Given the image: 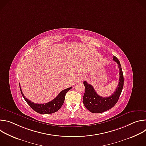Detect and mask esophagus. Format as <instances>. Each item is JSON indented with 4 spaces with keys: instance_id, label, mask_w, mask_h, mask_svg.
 <instances>
[{
    "instance_id": "esophagus-1",
    "label": "esophagus",
    "mask_w": 146,
    "mask_h": 146,
    "mask_svg": "<svg viewBox=\"0 0 146 146\" xmlns=\"http://www.w3.org/2000/svg\"><path fill=\"white\" fill-rule=\"evenodd\" d=\"M84 78V77L83 76H79L78 77V78H77V81H78V82H81L83 79Z\"/></svg>"
}]
</instances>
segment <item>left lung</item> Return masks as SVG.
<instances>
[{
  "instance_id": "1",
  "label": "left lung",
  "mask_w": 146,
  "mask_h": 146,
  "mask_svg": "<svg viewBox=\"0 0 146 146\" xmlns=\"http://www.w3.org/2000/svg\"><path fill=\"white\" fill-rule=\"evenodd\" d=\"M113 60L117 62L119 70V78L118 86L114 92L109 97H102L97 94L94 87L86 81H84L85 93L82 100L85 107L91 113H100L105 112L114 106L117 103L123 86V76L119 60L116 56H113Z\"/></svg>"
}]
</instances>
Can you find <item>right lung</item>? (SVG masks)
Segmentation results:
<instances>
[{
    "instance_id": "obj_1",
    "label": "right lung",
    "mask_w": 146,
    "mask_h": 146,
    "mask_svg": "<svg viewBox=\"0 0 146 146\" xmlns=\"http://www.w3.org/2000/svg\"><path fill=\"white\" fill-rule=\"evenodd\" d=\"M72 88V87L62 90L55 98H54L53 100L47 103L37 104L31 102V100H28L27 98H25V96L22 92L21 88L19 84L21 92L23 96L24 97L27 103L29 105V106L37 113L43 114H48L57 111L62 107V105H63L65 100L66 94L68 92V91L71 90Z\"/></svg>"
}]
</instances>
